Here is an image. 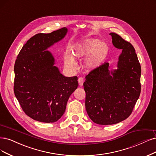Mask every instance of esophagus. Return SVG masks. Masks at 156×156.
Listing matches in <instances>:
<instances>
[{
    "label": "esophagus",
    "mask_w": 156,
    "mask_h": 156,
    "mask_svg": "<svg viewBox=\"0 0 156 156\" xmlns=\"http://www.w3.org/2000/svg\"><path fill=\"white\" fill-rule=\"evenodd\" d=\"M78 83H79V85L80 86H82L83 83L84 82V79L83 78H82V77H80L78 78Z\"/></svg>",
    "instance_id": "esophagus-1"
}]
</instances>
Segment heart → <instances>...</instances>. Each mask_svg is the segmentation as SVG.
<instances>
[{
    "label": "heart",
    "instance_id": "obj_1",
    "mask_svg": "<svg viewBox=\"0 0 156 156\" xmlns=\"http://www.w3.org/2000/svg\"><path fill=\"white\" fill-rule=\"evenodd\" d=\"M108 53L107 45L103 42H100L98 39L89 38L78 42L74 46L72 55L66 53L64 56L66 64L71 69L76 66L74 58H82L87 56L85 60V67L93 69L98 66L105 58Z\"/></svg>",
    "mask_w": 156,
    "mask_h": 156
}]
</instances>
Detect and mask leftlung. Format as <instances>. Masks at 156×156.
Returning <instances> with one entry per match:
<instances>
[{"label": "left lung", "mask_w": 156, "mask_h": 156, "mask_svg": "<svg viewBox=\"0 0 156 156\" xmlns=\"http://www.w3.org/2000/svg\"><path fill=\"white\" fill-rule=\"evenodd\" d=\"M109 34L115 47L122 49L118 69L110 72L105 62L91 71L83 83L87 114L93 122L103 125L129 117L141 93V66L134 48L118 34Z\"/></svg>", "instance_id": "obj_1"}]
</instances>
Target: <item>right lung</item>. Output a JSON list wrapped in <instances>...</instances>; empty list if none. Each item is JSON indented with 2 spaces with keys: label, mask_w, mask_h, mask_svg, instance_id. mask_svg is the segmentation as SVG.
Segmentation results:
<instances>
[{
  "label": "right lung",
  "mask_w": 156,
  "mask_h": 156,
  "mask_svg": "<svg viewBox=\"0 0 156 156\" xmlns=\"http://www.w3.org/2000/svg\"><path fill=\"white\" fill-rule=\"evenodd\" d=\"M67 29L38 33L29 39L14 66V93L29 117L44 123L55 122L66 111L69 96L78 86L77 76L65 77L54 66L48 48L62 40Z\"/></svg>",
  "instance_id": "add662e5"
}]
</instances>
